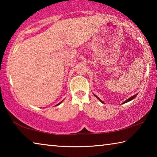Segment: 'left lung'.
<instances>
[{"instance_id":"obj_1","label":"left lung","mask_w":157,"mask_h":157,"mask_svg":"<svg viewBox=\"0 0 157 157\" xmlns=\"http://www.w3.org/2000/svg\"><path fill=\"white\" fill-rule=\"evenodd\" d=\"M137 95H138V94H136V95H133V96H132V97H130V98H129V99H127V100H125V101H124V102L123 103V104H124V103H126V102H129V101H131V100H134V98H136V97L137 96ZM94 95H95V97H96V98H98V100H99L100 101V102H102V103H104V102H103V101H102V100H101L100 99V98H98V96H96V95H95V94H94Z\"/></svg>"}]
</instances>
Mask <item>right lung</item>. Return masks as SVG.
Segmentation results:
<instances>
[{
    "mask_svg": "<svg viewBox=\"0 0 157 157\" xmlns=\"http://www.w3.org/2000/svg\"><path fill=\"white\" fill-rule=\"evenodd\" d=\"M61 102H60V103H61ZM60 103H59V104H58V105H59V104H60Z\"/></svg>",
    "mask_w": 157,
    "mask_h": 157,
    "instance_id": "obj_1",
    "label": "right lung"
}]
</instances>
